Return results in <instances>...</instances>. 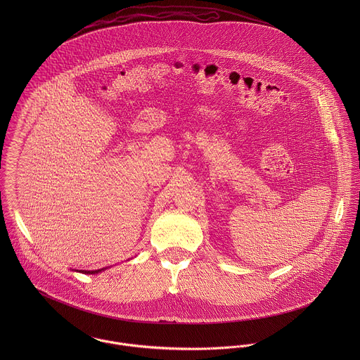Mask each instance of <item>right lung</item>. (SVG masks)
<instances>
[{
	"label": "right lung",
	"mask_w": 360,
	"mask_h": 360,
	"mask_svg": "<svg viewBox=\"0 0 360 360\" xmlns=\"http://www.w3.org/2000/svg\"><path fill=\"white\" fill-rule=\"evenodd\" d=\"M98 271H101V270H96V271H86V273H91V274H94V273H98Z\"/></svg>",
	"instance_id": "right-lung-1"
}]
</instances>
